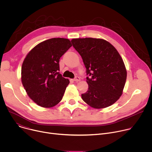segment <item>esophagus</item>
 <instances>
[{
    "label": "esophagus",
    "mask_w": 152,
    "mask_h": 152,
    "mask_svg": "<svg viewBox=\"0 0 152 152\" xmlns=\"http://www.w3.org/2000/svg\"><path fill=\"white\" fill-rule=\"evenodd\" d=\"M80 77H78V76H76L74 79H73V81H75V82H79V81H80Z\"/></svg>",
    "instance_id": "34e87169"
}]
</instances>
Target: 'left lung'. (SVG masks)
I'll return each instance as SVG.
<instances>
[{"label": "left lung", "mask_w": 152, "mask_h": 152, "mask_svg": "<svg viewBox=\"0 0 152 152\" xmlns=\"http://www.w3.org/2000/svg\"><path fill=\"white\" fill-rule=\"evenodd\" d=\"M75 49L81 56L90 77L88 90L82 99L96 109L110 106L123 94L127 71L123 60L110 42L102 38H73Z\"/></svg>", "instance_id": "1"}]
</instances>
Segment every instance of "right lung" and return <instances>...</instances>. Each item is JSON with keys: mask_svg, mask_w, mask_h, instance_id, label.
<instances>
[{"mask_svg": "<svg viewBox=\"0 0 152 152\" xmlns=\"http://www.w3.org/2000/svg\"><path fill=\"white\" fill-rule=\"evenodd\" d=\"M72 46L69 39L53 38L35 46L26 56L21 79L28 96L43 107H52L62 99L68 79L59 71V59Z\"/></svg>", "mask_w": 152, "mask_h": 152, "instance_id": "add662e5", "label": "right lung"}]
</instances>
